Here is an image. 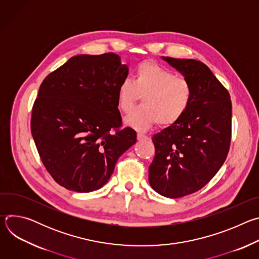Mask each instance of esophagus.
<instances>
[{"mask_svg":"<svg viewBox=\"0 0 259 259\" xmlns=\"http://www.w3.org/2000/svg\"><path fill=\"white\" fill-rule=\"evenodd\" d=\"M137 139H138L139 141H142V140H147V139H149V136L145 135V134H143V133H140V132H138V133H137Z\"/></svg>","mask_w":259,"mask_h":259,"instance_id":"obj_1","label":"esophagus"}]
</instances>
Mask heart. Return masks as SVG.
I'll return each mask as SVG.
<instances>
[{
	"label": "heart",
	"instance_id": "1",
	"mask_svg": "<svg viewBox=\"0 0 259 259\" xmlns=\"http://www.w3.org/2000/svg\"><path fill=\"white\" fill-rule=\"evenodd\" d=\"M142 96L143 104L125 118L135 129L145 130L156 123L169 126L179 121L191 105L193 86L171 70L151 62L139 64L134 80L124 79L118 87V105L129 113Z\"/></svg>",
	"mask_w": 259,
	"mask_h": 259
}]
</instances>
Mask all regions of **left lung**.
Returning a JSON list of instances; mask_svg holds the SVG:
<instances>
[{"label": "left lung", "mask_w": 259, "mask_h": 259, "mask_svg": "<svg viewBox=\"0 0 259 259\" xmlns=\"http://www.w3.org/2000/svg\"><path fill=\"white\" fill-rule=\"evenodd\" d=\"M162 58L193 86L186 115L153 137L156 155L149 168L150 184L160 195L176 199L201 190L224 165L231 144L232 101L203 62Z\"/></svg>", "instance_id": "1"}]
</instances>
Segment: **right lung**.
<instances>
[{"label": "right lung", "instance_id": "right-lung-1", "mask_svg": "<svg viewBox=\"0 0 259 259\" xmlns=\"http://www.w3.org/2000/svg\"><path fill=\"white\" fill-rule=\"evenodd\" d=\"M127 76V65L115 53L82 54L41 84L31 135L44 166L61 187L78 193L102 188L118 159L136 142L132 128L121 129L118 108V87Z\"/></svg>", "mask_w": 259, "mask_h": 259}]
</instances>
